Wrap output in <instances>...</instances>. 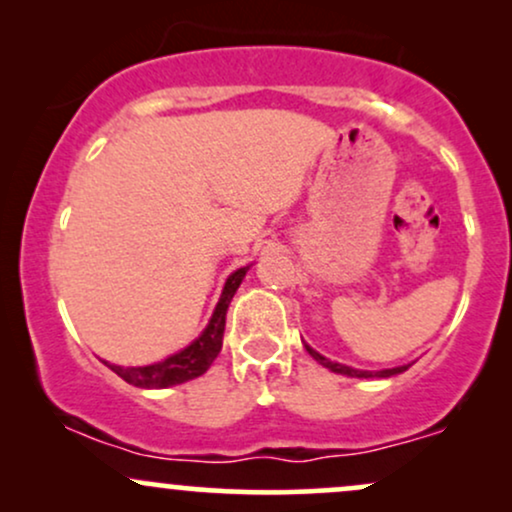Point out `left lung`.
Masks as SVG:
<instances>
[{"instance_id": "left-lung-1", "label": "left lung", "mask_w": 512, "mask_h": 512, "mask_svg": "<svg viewBox=\"0 0 512 512\" xmlns=\"http://www.w3.org/2000/svg\"><path fill=\"white\" fill-rule=\"evenodd\" d=\"M305 349H308V354L315 358L320 366L334 370V373H342V375H349V378H390V375H397V373H404L409 366H399V368H387V370H378V373H370V370H356V368H349V366H342V363H334L330 358H325L322 354H317L315 349H310L308 344H305Z\"/></svg>"}]
</instances>
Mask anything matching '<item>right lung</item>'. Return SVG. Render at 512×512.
Here are the masks:
<instances>
[{
	"label": "right lung",
	"mask_w": 512,
	"mask_h": 512,
	"mask_svg": "<svg viewBox=\"0 0 512 512\" xmlns=\"http://www.w3.org/2000/svg\"><path fill=\"white\" fill-rule=\"evenodd\" d=\"M250 267H240L238 272L228 276L226 286H223V293L216 303L214 315H211L207 330H204L199 337L192 342L187 349L178 351V354L163 358L161 363H154V366H142V368H122V366H110L113 373L120 375L122 380L134 387H149V390H158V387H170L187 383V380L199 378L209 370L214 358L219 356L221 344H223V330H226V313L228 305L233 301V293L238 291L240 281H243L245 272Z\"/></svg>",
	"instance_id": "add662e5"
}]
</instances>
